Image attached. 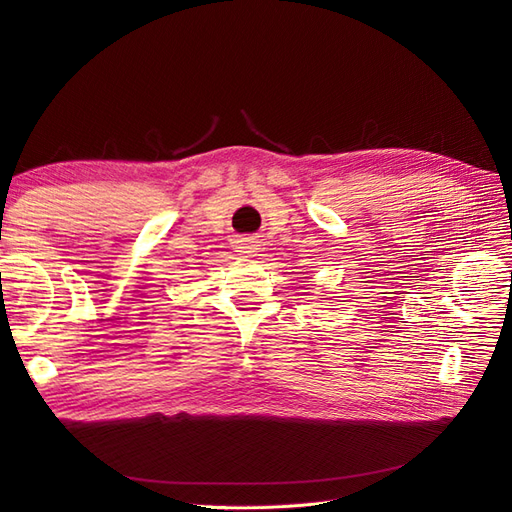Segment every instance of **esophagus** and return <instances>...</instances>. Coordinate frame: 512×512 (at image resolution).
Segmentation results:
<instances>
[{
    "label": "esophagus",
    "mask_w": 512,
    "mask_h": 512,
    "mask_svg": "<svg viewBox=\"0 0 512 512\" xmlns=\"http://www.w3.org/2000/svg\"><path fill=\"white\" fill-rule=\"evenodd\" d=\"M235 250L241 254H254L258 247H256V241H252V239H241V241H237Z\"/></svg>",
    "instance_id": "obj_1"
}]
</instances>
